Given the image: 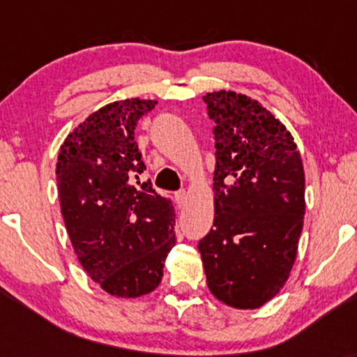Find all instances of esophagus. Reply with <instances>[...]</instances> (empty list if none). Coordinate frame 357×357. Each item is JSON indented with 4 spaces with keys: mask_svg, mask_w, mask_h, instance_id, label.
I'll return each instance as SVG.
<instances>
[{
    "mask_svg": "<svg viewBox=\"0 0 357 357\" xmlns=\"http://www.w3.org/2000/svg\"><path fill=\"white\" fill-rule=\"evenodd\" d=\"M174 198H176V203H178V206L183 208L184 203H186V199H188V192L184 191V190H179V191L174 195Z\"/></svg>",
    "mask_w": 357,
    "mask_h": 357,
    "instance_id": "1",
    "label": "esophagus"
}]
</instances>
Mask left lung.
<instances>
[{
  "mask_svg": "<svg viewBox=\"0 0 357 357\" xmlns=\"http://www.w3.org/2000/svg\"><path fill=\"white\" fill-rule=\"evenodd\" d=\"M215 139V220L198 243L211 294L236 309L267 304L297 255L305 179L296 142L257 100L203 97Z\"/></svg>",
  "mask_w": 357,
  "mask_h": 357,
  "instance_id": "1",
  "label": "left lung"
}]
</instances>
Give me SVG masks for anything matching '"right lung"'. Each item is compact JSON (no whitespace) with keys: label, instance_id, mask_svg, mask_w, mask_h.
<instances>
[{"label":"right lung","instance_id":"right-lung-1","mask_svg":"<svg viewBox=\"0 0 357 357\" xmlns=\"http://www.w3.org/2000/svg\"><path fill=\"white\" fill-rule=\"evenodd\" d=\"M154 100L127 99L90 114L65 139L56 183L65 227L80 265L105 292L141 297L162 278L176 215L151 181L134 129Z\"/></svg>","mask_w":357,"mask_h":357}]
</instances>
